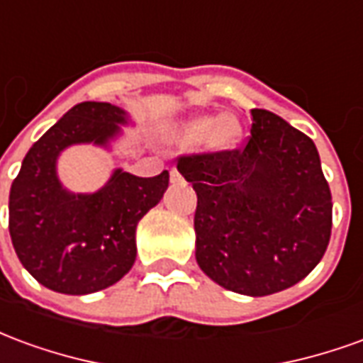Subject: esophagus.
I'll list each match as a JSON object with an SVG mask.
<instances>
[{
    "mask_svg": "<svg viewBox=\"0 0 363 363\" xmlns=\"http://www.w3.org/2000/svg\"><path fill=\"white\" fill-rule=\"evenodd\" d=\"M171 184H182V177L177 169H171Z\"/></svg>",
    "mask_w": 363,
    "mask_h": 363,
    "instance_id": "obj_1",
    "label": "esophagus"
}]
</instances>
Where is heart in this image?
<instances>
[{
  "instance_id": "heart-1",
  "label": "heart",
  "mask_w": 363,
  "mask_h": 363,
  "mask_svg": "<svg viewBox=\"0 0 363 363\" xmlns=\"http://www.w3.org/2000/svg\"><path fill=\"white\" fill-rule=\"evenodd\" d=\"M243 138V124L235 114L196 112L173 128V140L184 145L200 143L208 151L233 150Z\"/></svg>"
}]
</instances>
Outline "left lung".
Masks as SVG:
<instances>
[{
    "mask_svg": "<svg viewBox=\"0 0 363 363\" xmlns=\"http://www.w3.org/2000/svg\"><path fill=\"white\" fill-rule=\"evenodd\" d=\"M243 150L179 159L196 190V262L243 296L296 286L319 264L333 228L330 189L311 138L252 108Z\"/></svg>",
    "mask_w": 363,
    "mask_h": 363,
    "instance_id": "obj_1",
    "label": "left lung"
}]
</instances>
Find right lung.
<instances>
[{"instance_id": "1", "label": "right lung", "mask_w": 363, "mask_h": 363, "mask_svg": "<svg viewBox=\"0 0 363 363\" xmlns=\"http://www.w3.org/2000/svg\"><path fill=\"white\" fill-rule=\"evenodd\" d=\"M132 124L111 103L75 104L33 143L9 192V233L21 264L44 288L85 296L124 278L135 260V229L169 186V173L142 179L114 169L95 192H72L58 157L72 145L111 150Z\"/></svg>"}]
</instances>
